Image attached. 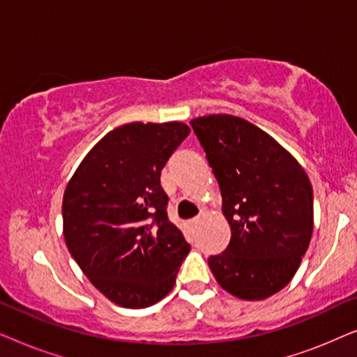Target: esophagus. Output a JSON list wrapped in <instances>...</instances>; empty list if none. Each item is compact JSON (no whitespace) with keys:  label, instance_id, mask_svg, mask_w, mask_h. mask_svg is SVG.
I'll return each instance as SVG.
<instances>
[{"label":"esophagus","instance_id":"esophagus-1","mask_svg":"<svg viewBox=\"0 0 357 357\" xmlns=\"http://www.w3.org/2000/svg\"><path fill=\"white\" fill-rule=\"evenodd\" d=\"M190 224H192L193 227H197L198 224H199V219H192V221H190Z\"/></svg>","mask_w":357,"mask_h":357}]
</instances>
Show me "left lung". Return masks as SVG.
<instances>
[{
	"label": "left lung",
	"mask_w": 357,
	"mask_h": 357,
	"mask_svg": "<svg viewBox=\"0 0 357 357\" xmlns=\"http://www.w3.org/2000/svg\"><path fill=\"white\" fill-rule=\"evenodd\" d=\"M222 195L231 242L209 257L218 284L237 299L263 301L296 275L314 231V192L289 151L241 116L190 121Z\"/></svg>",
	"instance_id": "1"
}]
</instances>
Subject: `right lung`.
Returning <instances> with one entry per match:
<instances>
[{
	"label": "right lung",
	"mask_w": 357,
	"mask_h": 357,
	"mask_svg": "<svg viewBox=\"0 0 357 357\" xmlns=\"http://www.w3.org/2000/svg\"><path fill=\"white\" fill-rule=\"evenodd\" d=\"M188 133L182 121L121 125L86 154L66 183L68 250L87 280L125 309L164 299L190 252L169 221L160 187V170Z\"/></svg>",
	"instance_id": "1"
}]
</instances>
